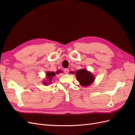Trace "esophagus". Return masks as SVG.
<instances>
[{
  "instance_id": "obj_1",
  "label": "esophagus",
  "mask_w": 135,
  "mask_h": 135,
  "mask_svg": "<svg viewBox=\"0 0 135 135\" xmlns=\"http://www.w3.org/2000/svg\"><path fill=\"white\" fill-rule=\"evenodd\" d=\"M64 73L65 74H68V68H65V69L64 70Z\"/></svg>"
}]
</instances>
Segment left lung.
<instances>
[{"label":"left lung","mask_w":135,"mask_h":135,"mask_svg":"<svg viewBox=\"0 0 135 135\" xmlns=\"http://www.w3.org/2000/svg\"><path fill=\"white\" fill-rule=\"evenodd\" d=\"M76 79L80 84L84 86H88L93 82L94 78L90 72L86 69L79 70L76 72Z\"/></svg>","instance_id":"left-lung-1"}]
</instances>
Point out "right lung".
Returning <instances> with one entry per match:
<instances>
[{
    "instance_id": "right-lung-1",
    "label": "right lung",
    "mask_w": 135,
    "mask_h": 135,
    "mask_svg": "<svg viewBox=\"0 0 135 135\" xmlns=\"http://www.w3.org/2000/svg\"><path fill=\"white\" fill-rule=\"evenodd\" d=\"M55 75H56V74L54 73V72H47V74H46V76H47V79H49V83H50V82H51V79H52V78H53V76H55ZM44 84L45 85H47V84H47V82H44Z\"/></svg>"
}]
</instances>
